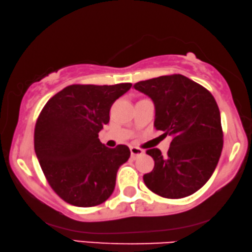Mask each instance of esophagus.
Returning <instances> with one entry per match:
<instances>
[{
  "label": "esophagus",
  "instance_id": "1",
  "mask_svg": "<svg viewBox=\"0 0 252 252\" xmlns=\"http://www.w3.org/2000/svg\"><path fill=\"white\" fill-rule=\"evenodd\" d=\"M130 154H131V156H133V158H136V156L144 154V151L142 150V148L133 146V147H130Z\"/></svg>",
  "mask_w": 252,
  "mask_h": 252
}]
</instances>
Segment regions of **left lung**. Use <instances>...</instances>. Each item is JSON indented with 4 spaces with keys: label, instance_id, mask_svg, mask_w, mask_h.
Instances as JSON below:
<instances>
[{
    "label": "left lung",
    "instance_id": "obj_1",
    "mask_svg": "<svg viewBox=\"0 0 252 252\" xmlns=\"http://www.w3.org/2000/svg\"><path fill=\"white\" fill-rule=\"evenodd\" d=\"M134 88L154 101L155 128L172 136L165 156L158 148L146 151L155 165L143 176L144 182L166 199L193 194L213 174L223 147L216 99L207 88L182 75L139 81Z\"/></svg>",
    "mask_w": 252,
    "mask_h": 252
}]
</instances>
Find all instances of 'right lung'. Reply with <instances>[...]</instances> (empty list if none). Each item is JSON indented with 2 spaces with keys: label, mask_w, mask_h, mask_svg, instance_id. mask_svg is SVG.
I'll list each match as a JSON object with an SVG mask.
<instances>
[{
  "label": "right lung",
  "mask_w": 252,
  "mask_h": 252,
  "mask_svg": "<svg viewBox=\"0 0 252 252\" xmlns=\"http://www.w3.org/2000/svg\"><path fill=\"white\" fill-rule=\"evenodd\" d=\"M131 84L70 85L49 99L34 128V151L49 185L71 205L94 207L114 192L126 145L106 147L98 133L109 122L115 100Z\"/></svg>",
  "instance_id": "right-lung-1"
}]
</instances>
